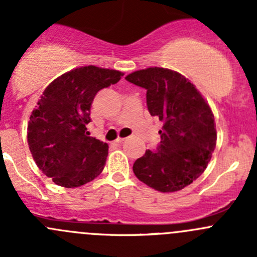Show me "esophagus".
Returning <instances> with one entry per match:
<instances>
[{
	"mask_svg": "<svg viewBox=\"0 0 257 257\" xmlns=\"http://www.w3.org/2000/svg\"><path fill=\"white\" fill-rule=\"evenodd\" d=\"M125 139H126V138H118L115 142H116V143H123V142L125 141Z\"/></svg>",
	"mask_w": 257,
	"mask_h": 257,
	"instance_id": "34e87169",
	"label": "esophagus"
}]
</instances>
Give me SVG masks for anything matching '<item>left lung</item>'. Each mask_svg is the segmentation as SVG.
<instances>
[{
	"label": "left lung",
	"instance_id": "1",
	"mask_svg": "<svg viewBox=\"0 0 257 257\" xmlns=\"http://www.w3.org/2000/svg\"><path fill=\"white\" fill-rule=\"evenodd\" d=\"M128 82L147 89L150 115L163 121L157 149L136 160V177L162 193L181 190L196 180L216 145L214 114L195 85L175 71L152 67L133 72Z\"/></svg>",
	"mask_w": 257,
	"mask_h": 257
}]
</instances>
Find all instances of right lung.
Returning <instances> with one entry per match:
<instances>
[{
  "label": "right lung",
  "mask_w": 257,
  "mask_h": 257,
  "mask_svg": "<svg viewBox=\"0 0 257 257\" xmlns=\"http://www.w3.org/2000/svg\"><path fill=\"white\" fill-rule=\"evenodd\" d=\"M123 73L87 66L54 79L30 116L27 141L37 167L57 185L77 188L104 169L108 144L88 137L90 105Z\"/></svg>",
  "instance_id": "add662e5"
}]
</instances>
